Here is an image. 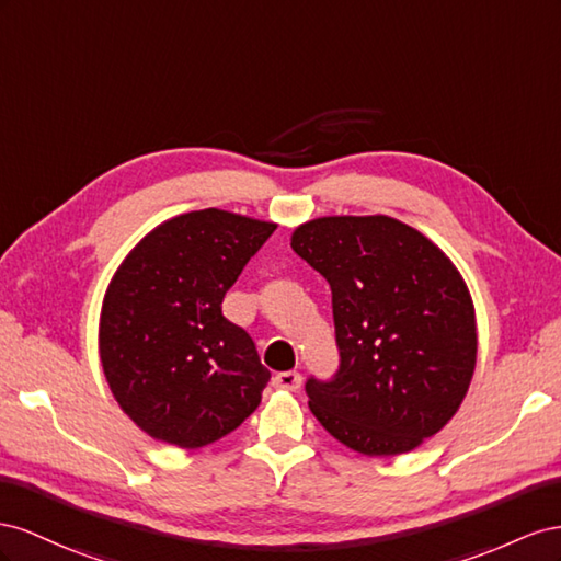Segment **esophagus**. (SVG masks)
Masks as SVG:
<instances>
[{
	"mask_svg": "<svg viewBox=\"0 0 561 561\" xmlns=\"http://www.w3.org/2000/svg\"><path fill=\"white\" fill-rule=\"evenodd\" d=\"M300 374L298 371H284V374H277L275 378H272V386L279 388V390H289V392H296L300 388Z\"/></svg>",
	"mask_w": 561,
	"mask_h": 561,
	"instance_id": "esophagus-1",
	"label": "esophagus"
}]
</instances>
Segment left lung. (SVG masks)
<instances>
[{"label":"left lung","instance_id":"left-lung-1","mask_svg":"<svg viewBox=\"0 0 561 561\" xmlns=\"http://www.w3.org/2000/svg\"><path fill=\"white\" fill-rule=\"evenodd\" d=\"M291 249L331 286L341 364L310 411L364 456L407 454L454 419L477 362L474 306L446 253L390 216L302 222Z\"/></svg>","mask_w":561,"mask_h":561}]
</instances>
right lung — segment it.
I'll use <instances>...</instances> for the list:
<instances>
[{
	"label": "right lung",
	"mask_w": 561,
	"mask_h": 561,
	"mask_svg": "<svg viewBox=\"0 0 561 561\" xmlns=\"http://www.w3.org/2000/svg\"><path fill=\"white\" fill-rule=\"evenodd\" d=\"M275 222L204 209L148 232L112 277L99 350L117 404L150 437L197 449L242 425L270 371L222 298Z\"/></svg>",
	"instance_id": "1"
}]
</instances>
